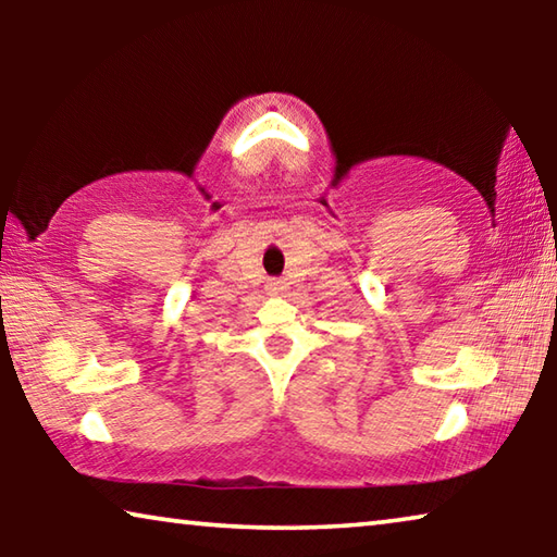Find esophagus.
I'll use <instances>...</instances> for the list:
<instances>
[{
  "instance_id": "1",
  "label": "esophagus",
  "mask_w": 557,
  "mask_h": 557,
  "mask_svg": "<svg viewBox=\"0 0 557 557\" xmlns=\"http://www.w3.org/2000/svg\"><path fill=\"white\" fill-rule=\"evenodd\" d=\"M287 289V285H285V282H282V280H270L268 282V292H270V295H282V292H285Z\"/></svg>"
}]
</instances>
